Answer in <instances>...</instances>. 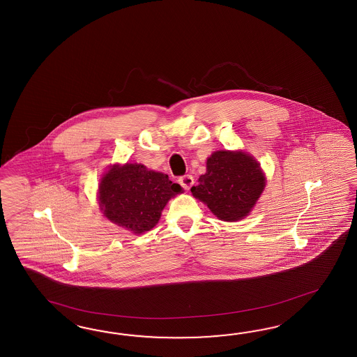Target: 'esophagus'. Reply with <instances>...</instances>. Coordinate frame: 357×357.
<instances>
[{
	"mask_svg": "<svg viewBox=\"0 0 357 357\" xmlns=\"http://www.w3.org/2000/svg\"><path fill=\"white\" fill-rule=\"evenodd\" d=\"M179 183L182 184L184 190H190L193 184V178L191 175L187 174V175H183V176L179 178Z\"/></svg>",
	"mask_w": 357,
	"mask_h": 357,
	"instance_id": "34e87169",
	"label": "esophagus"
}]
</instances>
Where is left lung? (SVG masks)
Segmentation results:
<instances>
[{"mask_svg": "<svg viewBox=\"0 0 357 357\" xmlns=\"http://www.w3.org/2000/svg\"><path fill=\"white\" fill-rule=\"evenodd\" d=\"M193 185V196L222 221L243 220L260 197L265 176L260 165L243 152L218 151L208 158L206 173Z\"/></svg>", "mask_w": 357, "mask_h": 357, "instance_id": "1", "label": "left lung"}]
</instances>
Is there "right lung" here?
<instances>
[{"label": "right lung", "mask_w": 357, "mask_h": 357, "mask_svg": "<svg viewBox=\"0 0 357 357\" xmlns=\"http://www.w3.org/2000/svg\"><path fill=\"white\" fill-rule=\"evenodd\" d=\"M182 191L166 174L144 165L113 166L100 183V205L118 226L134 234L149 231L157 225L166 203Z\"/></svg>", "instance_id": "obj_1"}]
</instances>
